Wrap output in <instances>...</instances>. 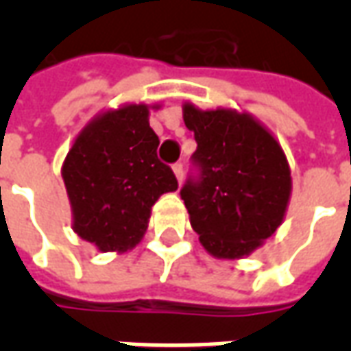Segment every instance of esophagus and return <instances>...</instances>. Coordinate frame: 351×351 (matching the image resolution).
Returning a JSON list of instances; mask_svg holds the SVG:
<instances>
[{
    "label": "esophagus",
    "instance_id": "1",
    "mask_svg": "<svg viewBox=\"0 0 351 351\" xmlns=\"http://www.w3.org/2000/svg\"><path fill=\"white\" fill-rule=\"evenodd\" d=\"M173 171H175V176H176V180H178V184H182V178H184L182 163H175V165H173Z\"/></svg>",
    "mask_w": 351,
    "mask_h": 351
}]
</instances>
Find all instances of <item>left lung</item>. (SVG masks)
I'll return each instance as SVG.
<instances>
[{
	"label": "left lung",
	"instance_id": "1",
	"mask_svg": "<svg viewBox=\"0 0 351 351\" xmlns=\"http://www.w3.org/2000/svg\"><path fill=\"white\" fill-rule=\"evenodd\" d=\"M184 123L197 143V176L180 197L190 223L210 256H250L274 235L291 195L286 154L254 116L233 108L201 110L184 103Z\"/></svg>",
	"mask_w": 351,
	"mask_h": 351
}]
</instances>
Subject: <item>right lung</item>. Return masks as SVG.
Masks as SVG:
<instances>
[{
  "mask_svg": "<svg viewBox=\"0 0 351 351\" xmlns=\"http://www.w3.org/2000/svg\"><path fill=\"white\" fill-rule=\"evenodd\" d=\"M148 112V105L131 103L97 114L65 156L62 176L73 231L101 252L135 248L154 203L178 188L175 173L158 160L160 138Z\"/></svg>",
  "mask_w": 351,
  "mask_h": 351,
  "instance_id": "right-lung-1",
  "label": "right lung"
}]
</instances>
